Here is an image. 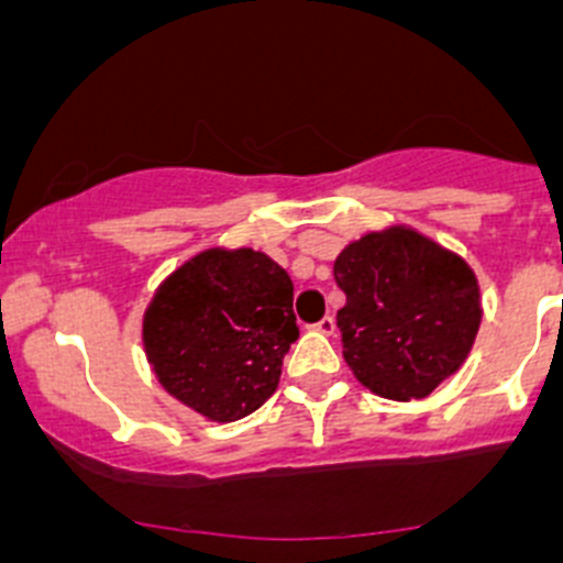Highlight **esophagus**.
Here are the masks:
<instances>
[{"label": "esophagus", "mask_w": 563, "mask_h": 563, "mask_svg": "<svg viewBox=\"0 0 563 563\" xmlns=\"http://www.w3.org/2000/svg\"><path fill=\"white\" fill-rule=\"evenodd\" d=\"M313 330H317V333H324V335H333L335 333V319L333 317H322L317 324H313Z\"/></svg>", "instance_id": "obj_1"}]
</instances>
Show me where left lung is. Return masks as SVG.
I'll list each match as a JSON object with an SVG mask.
<instances>
[{
	"instance_id": "8db88e82",
	"label": "left lung",
	"mask_w": 563,
	"mask_h": 563,
	"mask_svg": "<svg viewBox=\"0 0 563 563\" xmlns=\"http://www.w3.org/2000/svg\"><path fill=\"white\" fill-rule=\"evenodd\" d=\"M344 361L386 400H422L461 369L481 328V288L464 257L406 224L361 235L333 264Z\"/></svg>"
}]
</instances>
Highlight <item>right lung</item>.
I'll list each match as a JSON object with an SVG mask.
<instances>
[{
    "instance_id": "obj_1",
    "label": "right lung",
    "mask_w": 563,
    "mask_h": 563,
    "mask_svg": "<svg viewBox=\"0 0 563 563\" xmlns=\"http://www.w3.org/2000/svg\"><path fill=\"white\" fill-rule=\"evenodd\" d=\"M294 283L250 246H210L157 286L141 341L166 391L210 422H235L275 394L297 341Z\"/></svg>"
}]
</instances>
